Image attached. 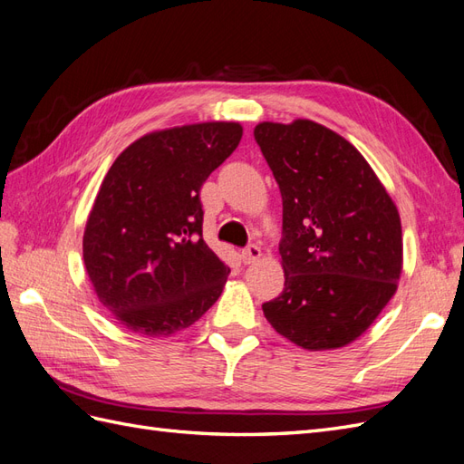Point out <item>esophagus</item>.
Returning <instances> with one entry per match:
<instances>
[{"instance_id":"1","label":"esophagus","mask_w":464,"mask_h":464,"mask_svg":"<svg viewBox=\"0 0 464 464\" xmlns=\"http://www.w3.org/2000/svg\"><path fill=\"white\" fill-rule=\"evenodd\" d=\"M260 246H256V245H248L245 251L241 253V258H243V263L245 265H253V263H256V260L260 258Z\"/></svg>"}]
</instances>
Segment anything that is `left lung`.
I'll use <instances>...</instances> for the list:
<instances>
[{
    "label": "left lung",
    "instance_id": "1",
    "mask_svg": "<svg viewBox=\"0 0 464 464\" xmlns=\"http://www.w3.org/2000/svg\"><path fill=\"white\" fill-rule=\"evenodd\" d=\"M282 194L284 290L263 304L276 334L307 351L359 339L398 290L401 223L347 139L310 119L255 127Z\"/></svg>",
    "mask_w": 464,
    "mask_h": 464
}]
</instances>
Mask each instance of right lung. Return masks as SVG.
I'll return each mask as SVG.
<instances>
[{
    "label": "right lung",
    "instance_id": "obj_1",
    "mask_svg": "<svg viewBox=\"0 0 464 464\" xmlns=\"http://www.w3.org/2000/svg\"><path fill=\"white\" fill-rule=\"evenodd\" d=\"M241 137L235 121L152 130L105 174L82 248L93 292L125 329L170 337L218 302L229 266L201 237L199 189Z\"/></svg>",
    "mask_w": 464,
    "mask_h": 464
}]
</instances>
